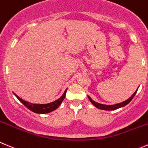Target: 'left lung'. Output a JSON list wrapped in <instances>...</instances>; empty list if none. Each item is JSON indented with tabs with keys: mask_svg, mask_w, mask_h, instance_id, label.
I'll list each match as a JSON object with an SVG mask.
<instances>
[{
	"mask_svg": "<svg viewBox=\"0 0 148 148\" xmlns=\"http://www.w3.org/2000/svg\"><path fill=\"white\" fill-rule=\"evenodd\" d=\"M137 90H138V89H137ZM137 90L134 92V94H133L128 99V100H125V101L122 102V103H118V104H115V105H111V106H110H110H108V105H103V104H100V103H96V102H95L94 100H92V99L90 98V97H89V96H88V98L89 100H90V102H91V103H92L95 107H97V108H100V109H102V110H116V109L119 108L121 107H124V106H125L126 105L128 104V103L132 100L133 97H134L135 94L137 93Z\"/></svg>",
	"mask_w": 148,
	"mask_h": 148,
	"instance_id": "obj_1",
	"label": "left lung"
}]
</instances>
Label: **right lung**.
<instances>
[{
  "label": "right lung",
  "mask_w": 148,
  "mask_h": 148,
  "mask_svg": "<svg viewBox=\"0 0 148 148\" xmlns=\"http://www.w3.org/2000/svg\"><path fill=\"white\" fill-rule=\"evenodd\" d=\"M66 90H65V92H64V94L62 95L60 98H58V100H55L54 102L52 103H47V104H32V103H30L29 102L25 101V100H22L21 98H20L18 95H16V94L15 96L18 99L20 102L21 103L24 105L28 109H29L30 110H32V112L37 113V114H48V113L51 112L53 110H56L58 106L61 105V103H62V101L64 100V99L65 98L66 93Z\"/></svg>",
  "instance_id": "obj_1"
}]
</instances>
